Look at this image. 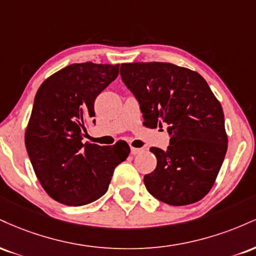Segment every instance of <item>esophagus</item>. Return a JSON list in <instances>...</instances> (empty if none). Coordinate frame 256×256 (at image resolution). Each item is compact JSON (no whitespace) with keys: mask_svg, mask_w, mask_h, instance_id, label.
I'll list each match as a JSON object with an SVG mask.
<instances>
[{"mask_svg":"<svg viewBox=\"0 0 256 256\" xmlns=\"http://www.w3.org/2000/svg\"><path fill=\"white\" fill-rule=\"evenodd\" d=\"M140 152H142V149L134 148V146H131V154L132 155H137V154H140Z\"/></svg>","mask_w":256,"mask_h":256,"instance_id":"esophagus-1","label":"esophagus"}]
</instances>
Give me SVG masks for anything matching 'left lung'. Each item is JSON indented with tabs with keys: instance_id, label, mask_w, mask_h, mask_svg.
Segmentation results:
<instances>
[{
	"instance_id": "obj_1",
	"label": "left lung",
	"mask_w": 256,
	"mask_h": 256,
	"mask_svg": "<svg viewBox=\"0 0 256 256\" xmlns=\"http://www.w3.org/2000/svg\"><path fill=\"white\" fill-rule=\"evenodd\" d=\"M120 76L146 128L167 124L166 150L152 146L156 168L146 190L171 206L192 204L212 189L228 150L222 104L198 72L168 62L122 64Z\"/></svg>"
}]
</instances>
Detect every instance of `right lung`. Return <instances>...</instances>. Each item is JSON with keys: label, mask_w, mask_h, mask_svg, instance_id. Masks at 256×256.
<instances>
[{"label": "right lung", "mask_w": 256, "mask_h": 256, "mask_svg": "<svg viewBox=\"0 0 256 256\" xmlns=\"http://www.w3.org/2000/svg\"><path fill=\"white\" fill-rule=\"evenodd\" d=\"M119 74V64H73L43 82L34 98L25 146L38 180L55 201L84 206L104 196L114 168L126 160L124 140L83 143L94 104Z\"/></svg>", "instance_id": "obj_1"}]
</instances>
